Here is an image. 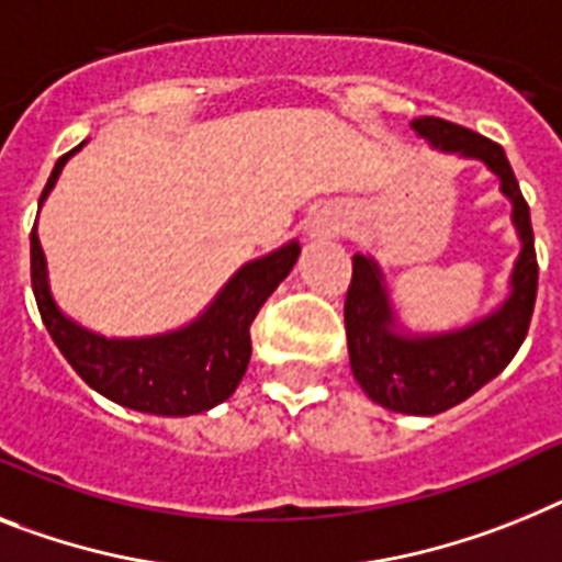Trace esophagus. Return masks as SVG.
<instances>
[{"instance_id":"obj_1","label":"esophagus","mask_w":562,"mask_h":562,"mask_svg":"<svg viewBox=\"0 0 562 562\" xmlns=\"http://www.w3.org/2000/svg\"><path fill=\"white\" fill-rule=\"evenodd\" d=\"M339 216H317L314 223H311V237H328L334 231H339Z\"/></svg>"}]
</instances>
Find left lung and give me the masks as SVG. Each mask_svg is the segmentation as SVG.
<instances>
[{"instance_id":"1","label":"left lung","mask_w":562,"mask_h":562,"mask_svg":"<svg viewBox=\"0 0 562 562\" xmlns=\"http://www.w3.org/2000/svg\"><path fill=\"white\" fill-rule=\"evenodd\" d=\"M412 128L426 136L434 148L483 159L497 173L499 191L512 200L514 228L522 243L506 303L469 328L434 337H405L394 331V311L385 294L383 273L374 259L353 254L351 285L346 294V334L353 376L362 391L389 412L431 417L469 400L514 360L529 334L535 311L537 254L529 205L522 200L506 150L463 125L437 116L414 120Z\"/></svg>"}]
</instances>
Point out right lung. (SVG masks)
<instances>
[{"label": "right lung", "mask_w": 562, "mask_h": 562, "mask_svg": "<svg viewBox=\"0 0 562 562\" xmlns=\"http://www.w3.org/2000/svg\"><path fill=\"white\" fill-rule=\"evenodd\" d=\"M79 148L59 157L40 202ZM296 257L300 245L289 243L254 259L231 277L200 319L179 331L139 339H108L56 308L36 225L31 231V285L56 348L93 391L134 412L188 417L209 412L237 391L251 360V323L262 303L289 277Z\"/></svg>", "instance_id": "add662e5"}]
</instances>
